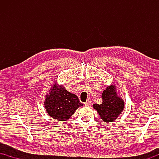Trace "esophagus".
Segmentation results:
<instances>
[{"label": "esophagus", "mask_w": 159, "mask_h": 159, "mask_svg": "<svg viewBox=\"0 0 159 159\" xmlns=\"http://www.w3.org/2000/svg\"><path fill=\"white\" fill-rule=\"evenodd\" d=\"M91 99L90 98H88L87 101H86L84 104V105H86V106H89V105H91Z\"/></svg>", "instance_id": "obj_1"}]
</instances>
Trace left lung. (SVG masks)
<instances>
[{
	"label": "left lung",
	"instance_id": "1",
	"mask_svg": "<svg viewBox=\"0 0 159 159\" xmlns=\"http://www.w3.org/2000/svg\"><path fill=\"white\" fill-rule=\"evenodd\" d=\"M102 104L93 105L100 117L105 123L113 122L119 117L124 109V101L118 95L115 84L108 86L102 93Z\"/></svg>",
	"mask_w": 159,
	"mask_h": 159
}]
</instances>
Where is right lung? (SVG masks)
Returning <instances> with one entry per match:
<instances>
[{"label": "right lung", "mask_w": 159, "mask_h": 159, "mask_svg": "<svg viewBox=\"0 0 159 159\" xmlns=\"http://www.w3.org/2000/svg\"><path fill=\"white\" fill-rule=\"evenodd\" d=\"M44 105L50 117L60 121L68 120L77 108L82 106L75 94L69 92L57 82L52 84L46 93Z\"/></svg>", "instance_id": "right-lung-1"}]
</instances>
